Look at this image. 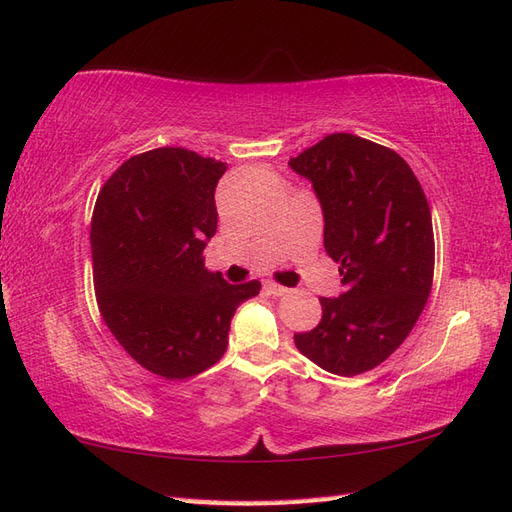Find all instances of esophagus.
<instances>
[{"label": "esophagus", "mask_w": 512, "mask_h": 512, "mask_svg": "<svg viewBox=\"0 0 512 512\" xmlns=\"http://www.w3.org/2000/svg\"><path fill=\"white\" fill-rule=\"evenodd\" d=\"M264 290H266L268 294H272V296H285V294L290 292L288 288H283V285L272 283V281H266V283H264Z\"/></svg>", "instance_id": "34e87169"}]
</instances>
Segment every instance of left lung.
Wrapping results in <instances>:
<instances>
[{
	"label": "left lung",
	"instance_id": "1",
	"mask_svg": "<svg viewBox=\"0 0 512 512\" xmlns=\"http://www.w3.org/2000/svg\"><path fill=\"white\" fill-rule=\"evenodd\" d=\"M288 165L314 187L325 251L344 285L336 299H320L318 327L294 334V344L329 373H366L399 349L430 296V205L395 150L349 133L327 135Z\"/></svg>",
	"mask_w": 512,
	"mask_h": 512
}]
</instances>
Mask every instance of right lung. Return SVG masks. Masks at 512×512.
<instances>
[{"mask_svg": "<svg viewBox=\"0 0 512 512\" xmlns=\"http://www.w3.org/2000/svg\"><path fill=\"white\" fill-rule=\"evenodd\" d=\"M227 163L185 148L124 161L91 220L93 285L106 327L137 364L185 379L216 364L231 318L261 283L231 285L205 268L218 229L216 185Z\"/></svg>", "mask_w": 512, "mask_h": 512, "instance_id": "add662e5", "label": "right lung"}]
</instances>
